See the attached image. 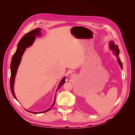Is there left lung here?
<instances>
[{
    "mask_svg": "<svg viewBox=\"0 0 135 135\" xmlns=\"http://www.w3.org/2000/svg\"><path fill=\"white\" fill-rule=\"evenodd\" d=\"M109 47L111 50H112L113 52H114V54L115 55L119 65L120 66V67H121V68L123 69V64L121 62V60H120V57H119V54L120 50L118 49V46L117 45H115L114 41H112L109 42Z\"/></svg>",
    "mask_w": 135,
    "mask_h": 135,
    "instance_id": "1",
    "label": "left lung"
}]
</instances>
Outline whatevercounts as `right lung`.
Wrapping results in <instances>:
<instances>
[{
  "mask_svg": "<svg viewBox=\"0 0 135 135\" xmlns=\"http://www.w3.org/2000/svg\"><path fill=\"white\" fill-rule=\"evenodd\" d=\"M40 31H41L40 28H35V30H33L31 31V32L26 34L25 35V36L21 38V40H20V41L18 42V43L17 44V47L16 51L15 53L14 54V55H13L12 57L11 65H10L11 77H10V89H11V93H12L13 97L15 98L16 100H17V98L15 96V93H14V84H15V76H16V73L17 71L18 67L21 63V59H22V56H23L24 52L26 51V49L28 47H30L31 45H32V44L34 43V41L35 40V37H36L37 36H41V35ZM65 79H66V76L64 77L61 80L57 88L56 94L57 91L58 90V89L64 83H65ZM56 94H55V99H54V103L50 107V108H49V109H47L44 111L40 112H30L29 110H27V111L29 112H31L32 113H34V114H38V113H45V112L49 111L50 109V108H51L53 107V105H54L55 101Z\"/></svg>",
  "mask_w": 135,
  "mask_h": 135,
  "instance_id": "obj_1",
  "label": "right lung"
}]
</instances>
